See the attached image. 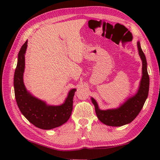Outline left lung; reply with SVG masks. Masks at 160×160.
<instances>
[{
	"mask_svg": "<svg viewBox=\"0 0 160 160\" xmlns=\"http://www.w3.org/2000/svg\"><path fill=\"white\" fill-rule=\"evenodd\" d=\"M137 45L139 56L142 61V76L136 93L128 98L119 107L107 110L100 109L96 100L93 98H91L98 118L106 125L121 127L131 123L138 116L147 99L149 90V76L147 71V59L141 48L140 41H138Z\"/></svg>",
	"mask_w": 160,
	"mask_h": 160,
	"instance_id": "8db88e82",
	"label": "left lung"
}]
</instances>
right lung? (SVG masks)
Returning a JSON list of instances; mask_svg holds the SVG:
<instances>
[{
	"mask_svg": "<svg viewBox=\"0 0 160 160\" xmlns=\"http://www.w3.org/2000/svg\"><path fill=\"white\" fill-rule=\"evenodd\" d=\"M28 40L23 44L18 55V62L13 78L15 98L22 114L35 127L49 130L58 127L69 120L73 110V100L76 89H71L64 103L49 105L46 102L33 96L27 90L23 82L25 54Z\"/></svg>",
	"mask_w": 160,
	"mask_h": 160,
	"instance_id": "obj_1",
	"label": "right lung"
}]
</instances>
